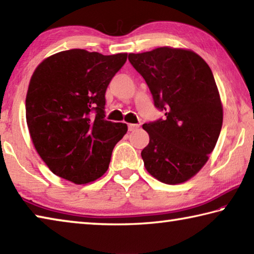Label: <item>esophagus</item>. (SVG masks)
I'll return each instance as SVG.
<instances>
[{"mask_svg": "<svg viewBox=\"0 0 254 254\" xmlns=\"http://www.w3.org/2000/svg\"><path fill=\"white\" fill-rule=\"evenodd\" d=\"M127 127H128V131H134V130H136V128L140 127V124L131 123V124H128Z\"/></svg>", "mask_w": 254, "mask_h": 254, "instance_id": "obj_1", "label": "esophagus"}]
</instances>
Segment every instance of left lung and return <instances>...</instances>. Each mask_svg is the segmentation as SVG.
I'll list each match as a JSON object with an SVG mask.
<instances>
[{
    "mask_svg": "<svg viewBox=\"0 0 254 254\" xmlns=\"http://www.w3.org/2000/svg\"><path fill=\"white\" fill-rule=\"evenodd\" d=\"M128 60L143 77L165 117L142 127L149 144L141 157L159 182H187L203 168L220 136L223 106L213 72L194 51L160 47Z\"/></svg>",
    "mask_w": 254,
    "mask_h": 254,
    "instance_id": "obj_1",
    "label": "left lung"
}]
</instances>
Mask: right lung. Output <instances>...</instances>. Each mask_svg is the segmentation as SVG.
Returning a JSON list of instances; mask_svg holds the SVG:
<instances>
[{"mask_svg": "<svg viewBox=\"0 0 254 254\" xmlns=\"http://www.w3.org/2000/svg\"><path fill=\"white\" fill-rule=\"evenodd\" d=\"M127 57L70 49L36 68L25 117L34 148L55 175L84 185L106 173L127 126L104 119L105 92Z\"/></svg>", "mask_w": 254, "mask_h": 254, "instance_id": "obj_1", "label": "right lung"}]
</instances>
